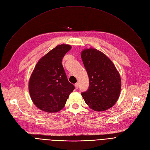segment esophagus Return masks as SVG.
Masks as SVG:
<instances>
[{
	"label": "esophagus",
	"instance_id": "1",
	"mask_svg": "<svg viewBox=\"0 0 150 150\" xmlns=\"http://www.w3.org/2000/svg\"><path fill=\"white\" fill-rule=\"evenodd\" d=\"M75 88H76V89H78V88H79V84H78V83H75Z\"/></svg>",
	"mask_w": 150,
	"mask_h": 150
}]
</instances>
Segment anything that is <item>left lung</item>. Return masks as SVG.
<instances>
[{
	"label": "left lung",
	"instance_id": "left-lung-1",
	"mask_svg": "<svg viewBox=\"0 0 150 150\" xmlns=\"http://www.w3.org/2000/svg\"><path fill=\"white\" fill-rule=\"evenodd\" d=\"M81 57L89 80L88 89L81 93L85 103L96 111H103L115 103L121 79L112 62L96 49L84 50Z\"/></svg>",
	"mask_w": 150,
	"mask_h": 150
}]
</instances>
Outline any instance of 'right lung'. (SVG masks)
<instances>
[{
  "label": "right lung",
  "instance_id": "add662e5",
  "mask_svg": "<svg viewBox=\"0 0 150 150\" xmlns=\"http://www.w3.org/2000/svg\"><path fill=\"white\" fill-rule=\"evenodd\" d=\"M69 45L57 46L36 65L29 81V92L34 104L44 111L57 112L64 108L75 86L68 80L62 64Z\"/></svg>",
  "mask_w": 150,
  "mask_h": 150
}]
</instances>
